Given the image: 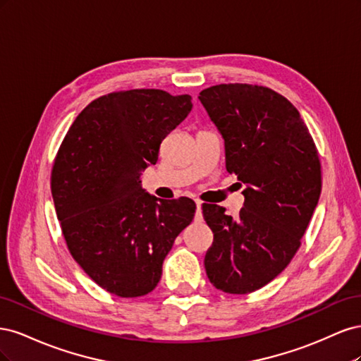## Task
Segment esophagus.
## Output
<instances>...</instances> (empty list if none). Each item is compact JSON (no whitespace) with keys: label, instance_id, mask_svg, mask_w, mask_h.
Returning <instances> with one entry per match:
<instances>
[{"label":"esophagus","instance_id":"esophagus-1","mask_svg":"<svg viewBox=\"0 0 361 361\" xmlns=\"http://www.w3.org/2000/svg\"><path fill=\"white\" fill-rule=\"evenodd\" d=\"M195 206H197V212H195V221H203V215H202V202L195 200Z\"/></svg>","mask_w":361,"mask_h":361}]
</instances>
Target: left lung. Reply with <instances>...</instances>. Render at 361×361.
I'll return each mask as SVG.
<instances>
[{"mask_svg": "<svg viewBox=\"0 0 361 361\" xmlns=\"http://www.w3.org/2000/svg\"><path fill=\"white\" fill-rule=\"evenodd\" d=\"M199 99L224 138L226 170L247 185L236 220L218 204L202 206L214 233L204 269L216 289L250 293L298 251L321 195L319 154L297 108L268 87L218 84Z\"/></svg>", "mask_w": 361, "mask_h": 361, "instance_id": "8db88e82", "label": "left lung"}]
</instances>
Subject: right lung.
I'll list each match as a JSON object with an SVG mask.
<instances>
[{"instance_id": "right-lung-1", "label": "right lung", "mask_w": 361, "mask_h": 361, "mask_svg": "<svg viewBox=\"0 0 361 361\" xmlns=\"http://www.w3.org/2000/svg\"><path fill=\"white\" fill-rule=\"evenodd\" d=\"M190 94L157 89L97 97L54 159L51 191L64 241L94 283L122 298L154 290L174 239L194 218L188 197L161 200L140 185L161 141L191 111Z\"/></svg>"}]
</instances>
